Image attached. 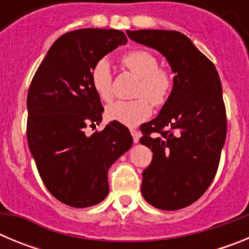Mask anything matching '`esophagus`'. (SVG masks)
I'll use <instances>...</instances> for the list:
<instances>
[{
  "mask_svg": "<svg viewBox=\"0 0 249 249\" xmlns=\"http://www.w3.org/2000/svg\"><path fill=\"white\" fill-rule=\"evenodd\" d=\"M131 135L132 137H133V142H135V143H138V141H140V133H138L137 129L131 128Z\"/></svg>",
  "mask_w": 249,
  "mask_h": 249,
  "instance_id": "34e87169",
  "label": "esophagus"
}]
</instances>
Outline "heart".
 Listing matches in <instances>:
<instances>
[{
	"label": "heart",
	"mask_w": 249,
	"mask_h": 249,
	"mask_svg": "<svg viewBox=\"0 0 249 249\" xmlns=\"http://www.w3.org/2000/svg\"><path fill=\"white\" fill-rule=\"evenodd\" d=\"M122 62L140 77L135 89L137 98L112 103L106 108V116L109 121L135 127L151 117L152 105L160 107L168 101L173 89V74L167 68L160 67L157 57L148 51H131L123 56ZM89 78L98 97L105 102L112 101L113 76L108 59L101 58L94 63Z\"/></svg>",
	"instance_id": "b5f03b06"
}]
</instances>
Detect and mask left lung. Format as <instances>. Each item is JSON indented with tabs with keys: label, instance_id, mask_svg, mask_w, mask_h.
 <instances>
[{
	"label": "left lung",
	"instance_id": "left-lung-1",
	"mask_svg": "<svg viewBox=\"0 0 249 249\" xmlns=\"http://www.w3.org/2000/svg\"><path fill=\"white\" fill-rule=\"evenodd\" d=\"M129 38L157 50L176 74L173 89L140 142L153 152L143 171V198L163 211L181 210L212 183L227 135L222 85L214 65L177 31H127Z\"/></svg>",
	"mask_w": 249,
	"mask_h": 249
}]
</instances>
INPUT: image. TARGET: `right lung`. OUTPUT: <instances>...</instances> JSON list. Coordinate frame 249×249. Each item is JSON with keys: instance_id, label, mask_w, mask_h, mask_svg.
<instances>
[{"instance_id": "add662e5", "label": "right lung", "mask_w": 249, "mask_h": 249, "mask_svg": "<svg viewBox=\"0 0 249 249\" xmlns=\"http://www.w3.org/2000/svg\"><path fill=\"white\" fill-rule=\"evenodd\" d=\"M122 31L82 28L51 46L27 94V141L46 188L59 202L85 208L109 191L108 169L133 138L120 122L86 135L102 121L103 107L91 85L94 63L126 45Z\"/></svg>"}]
</instances>
